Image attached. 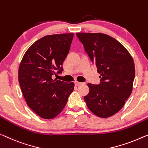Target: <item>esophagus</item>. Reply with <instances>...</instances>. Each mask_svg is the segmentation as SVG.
<instances>
[{"label":"esophagus","instance_id":"obj_1","mask_svg":"<svg viewBox=\"0 0 148 148\" xmlns=\"http://www.w3.org/2000/svg\"><path fill=\"white\" fill-rule=\"evenodd\" d=\"M74 84H75V85L76 86H80V85H82V84L83 83H82V82H77V81H76L74 82Z\"/></svg>","mask_w":148,"mask_h":148}]
</instances>
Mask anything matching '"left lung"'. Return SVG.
I'll return each instance as SVG.
<instances>
[{"label": "left lung", "mask_w": 148, "mask_h": 148, "mask_svg": "<svg viewBox=\"0 0 148 148\" xmlns=\"http://www.w3.org/2000/svg\"><path fill=\"white\" fill-rule=\"evenodd\" d=\"M86 52L100 74L98 85L88 84L89 93L84 97L89 110L100 118L118 112L132 92L135 66L122 44L102 33H76Z\"/></svg>", "instance_id": "left-lung-1"}]
</instances>
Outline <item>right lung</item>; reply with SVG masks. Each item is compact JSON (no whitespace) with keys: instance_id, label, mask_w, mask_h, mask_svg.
I'll return each instance as SVG.
<instances>
[{"instance_id":"obj_1","label":"right lung","mask_w":148,"mask_h":148,"mask_svg":"<svg viewBox=\"0 0 148 148\" xmlns=\"http://www.w3.org/2000/svg\"><path fill=\"white\" fill-rule=\"evenodd\" d=\"M74 34L48 35L26 50L18 69V82L26 103L42 118L52 119L62 111L74 84L52 76L63 71Z\"/></svg>"}]
</instances>
